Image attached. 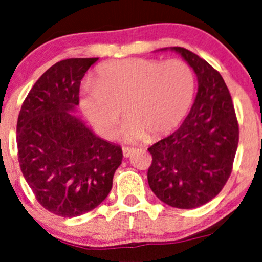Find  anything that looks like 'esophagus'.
Listing matches in <instances>:
<instances>
[{"instance_id":"obj_1","label":"esophagus","mask_w":262,"mask_h":262,"mask_svg":"<svg viewBox=\"0 0 262 262\" xmlns=\"http://www.w3.org/2000/svg\"><path fill=\"white\" fill-rule=\"evenodd\" d=\"M122 151H123V157H124V158H128V157H130L132 153L134 152V148H132V147H122Z\"/></svg>"}]
</instances>
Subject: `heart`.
Segmentation results:
<instances>
[{"mask_svg":"<svg viewBox=\"0 0 262 262\" xmlns=\"http://www.w3.org/2000/svg\"><path fill=\"white\" fill-rule=\"evenodd\" d=\"M195 96V75L182 60L125 58L98 69L97 82L80 93V107L102 137L111 139L125 104V141L162 137L187 116Z\"/></svg>","mask_w":262,"mask_h":262,"instance_id":"obj_1","label":"heart"}]
</instances>
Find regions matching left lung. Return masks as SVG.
<instances>
[{
  "mask_svg": "<svg viewBox=\"0 0 262 262\" xmlns=\"http://www.w3.org/2000/svg\"><path fill=\"white\" fill-rule=\"evenodd\" d=\"M167 50V49H162ZM193 68L198 93L191 109L173 133L148 148L147 180L156 196L176 208H195L217 196L232 170L238 123L222 75L184 48L173 47Z\"/></svg>",
  "mask_w": 262,
  "mask_h": 262,
  "instance_id": "obj_1",
  "label": "left lung"
}]
</instances>
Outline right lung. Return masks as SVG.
<instances>
[{"label":"right lung","mask_w":262,"mask_h":262,"mask_svg":"<svg viewBox=\"0 0 262 262\" xmlns=\"http://www.w3.org/2000/svg\"><path fill=\"white\" fill-rule=\"evenodd\" d=\"M98 57L68 58L48 69L27 95L16 124L20 169L38 202L78 217L105 200L122 148L93 133L74 113L81 79Z\"/></svg>","instance_id":"1"}]
</instances>
